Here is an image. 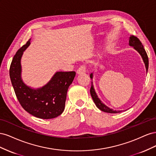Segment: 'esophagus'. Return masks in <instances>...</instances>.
Instances as JSON below:
<instances>
[{
  "mask_svg": "<svg viewBox=\"0 0 156 156\" xmlns=\"http://www.w3.org/2000/svg\"><path fill=\"white\" fill-rule=\"evenodd\" d=\"M86 72V66L85 65H81L80 66L77 71V74H82V73H84Z\"/></svg>",
  "mask_w": 156,
  "mask_h": 156,
  "instance_id": "obj_1",
  "label": "esophagus"
}]
</instances>
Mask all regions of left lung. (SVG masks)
<instances>
[{
	"instance_id": "8db88e82",
	"label": "left lung",
	"mask_w": 156,
	"mask_h": 156,
	"mask_svg": "<svg viewBox=\"0 0 156 156\" xmlns=\"http://www.w3.org/2000/svg\"><path fill=\"white\" fill-rule=\"evenodd\" d=\"M129 45L130 46L133 47V48L139 52V53L141 55L143 58V60L145 64V67H146V72H148V55L147 53L144 48V47L141 43V41L139 40V39L137 37H136L133 35H132L129 37ZM91 79H92L93 77V73H92L90 75ZM90 94L92 98V100L94 101V102L95 103V104L96 105V107L100 109L101 111L105 112H108V113H119L122 111H114L112 108H110L109 107H108L107 106H106L105 104H103V102H101V101L99 99V98L98 97L97 94L95 92V90L94 88V86L92 82V86L90 88Z\"/></svg>"
}]
</instances>
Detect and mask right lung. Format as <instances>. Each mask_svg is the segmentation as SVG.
Masks as SVG:
<instances>
[{
    "label": "right lung",
    "mask_w": 156,
    "mask_h": 156,
    "mask_svg": "<svg viewBox=\"0 0 156 156\" xmlns=\"http://www.w3.org/2000/svg\"><path fill=\"white\" fill-rule=\"evenodd\" d=\"M30 39L14 55L10 68V77L17 100L30 115L41 119H51L63 112L67 91L75 76V72H57L41 88L27 86L21 79V59L29 46Z\"/></svg>",
    "instance_id": "right-lung-1"
}]
</instances>
